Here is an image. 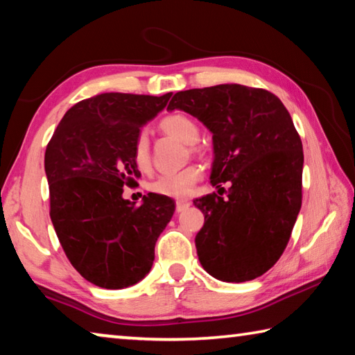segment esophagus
Returning <instances> with one entry per match:
<instances>
[{"instance_id":"1","label":"esophagus","mask_w":355,"mask_h":355,"mask_svg":"<svg viewBox=\"0 0 355 355\" xmlns=\"http://www.w3.org/2000/svg\"><path fill=\"white\" fill-rule=\"evenodd\" d=\"M189 205H191V203L188 200H177L175 208H177V211L180 213V211H184V209L188 208Z\"/></svg>"}]
</instances>
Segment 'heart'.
<instances>
[{
	"instance_id": "obj_1",
	"label": "heart",
	"mask_w": 355,
	"mask_h": 355,
	"mask_svg": "<svg viewBox=\"0 0 355 355\" xmlns=\"http://www.w3.org/2000/svg\"><path fill=\"white\" fill-rule=\"evenodd\" d=\"M159 128L163 133L172 137H177L178 141L188 146H194L200 137V130L197 127L194 120L189 119L184 114H169L159 122ZM133 159L139 171L147 172L152 166V153H150V139L147 131H141L136 136L133 146ZM202 178V171L197 166H189L186 169L177 173H169L156 178L150 184L155 194L172 197V199H184L188 197L196 183Z\"/></svg>"
}]
</instances>
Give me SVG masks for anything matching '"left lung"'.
I'll return each instance as SVG.
<instances>
[{
	"label": "left lung",
	"instance_id": "1",
	"mask_svg": "<svg viewBox=\"0 0 355 355\" xmlns=\"http://www.w3.org/2000/svg\"><path fill=\"white\" fill-rule=\"evenodd\" d=\"M167 110L211 131L209 180L230 183L227 197L194 200L205 216L196 236L200 264L222 282L260 277L284 254L302 205L304 152L290 112L274 94L241 84L177 92Z\"/></svg>",
	"mask_w": 355,
	"mask_h": 355
}]
</instances>
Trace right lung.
<instances>
[{
    "label": "right lung",
    "mask_w": 355,
    "mask_h": 355,
    "mask_svg": "<svg viewBox=\"0 0 355 355\" xmlns=\"http://www.w3.org/2000/svg\"><path fill=\"white\" fill-rule=\"evenodd\" d=\"M107 92L65 112L48 142L45 173L50 218L65 255L91 284L120 290L152 269L155 244L175 211L171 197L123 199V186L141 177L133 159L136 136L169 101Z\"/></svg>",
    "instance_id": "obj_1"
}]
</instances>
